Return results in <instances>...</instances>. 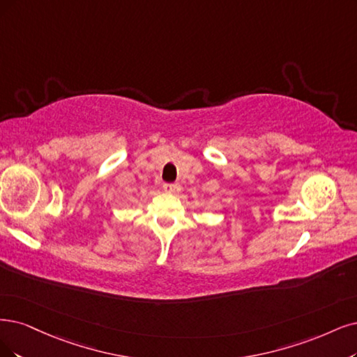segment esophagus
I'll list each match as a JSON object with an SVG mask.
<instances>
[{"mask_svg": "<svg viewBox=\"0 0 357 357\" xmlns=\"http://www.w3.org/2000/svg\"><path fill=\"white\" fill-rule=\"evenodd\" d=\"M163 190L169 194H176L179 191V185H178V183H165Z\"/></svg>", "mask_w": 357, "mask_h": 357, "instance_id": "obj_1", "label": "esophagus"}]
</instances>
